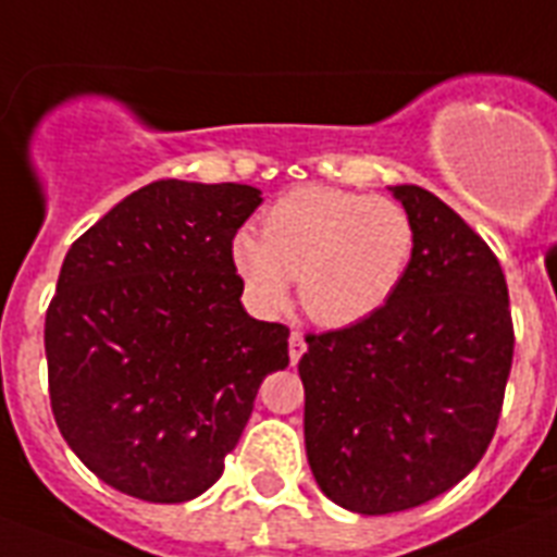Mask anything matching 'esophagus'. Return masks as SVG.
Masks as SVG:
<instances>
[{
  "instance_id": "esophagus-1",
  "label": "esophagus",
  "mask_w": 557,
  "mask_h": 557,
  "mask_svg": "<svg viewBox=\"0 0 557 557\" xmlns=\"http://www.w3.org/2000/svg\"><path fill=\"white\" fill-rule=\"evenodd\" d=\"M305 350H307L305 335L298 333V330H293V333H289V361H293V364H298V358L305 356Z\"/></svg>"
}]
</instances>
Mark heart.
<instances>
[{"instance_id": "b5f03b06", "label": "heart", "mask_w": 557, "mask_h": 557, "mask_svg": "<svg viewBox=\"0 0 557 557\" xmlns=\"http://www.w3.org/2000/svg\"><path fill=\"white\" fill-rule=\"evenodd\" d=\"M412 252L416 224L398 201L305 185L268 207L261 236L238 230L230 261L259 310H284L289 278H298L315 324L352 327L395 296Z\"/></svg>"}]
</instances>
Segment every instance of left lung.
<instances>
[{
	"instance_id": "left-lung-1",
	"label": "left lung",
	"mask_w": 557,
	"mask_h": 557,
	"mask_svg": "<svg viewBox=\"0 0 557 557\" xmlns=\"http://www.w3.org/2000/svg\"><path fill=\"white\" fill-rule=\"evenodd\" d=\"M389 190L416 224L401 287L361 324L307 333L298 361L312 475L361 516L421 507L475 470L516 350L498 256L430 190Z\"/></svg>"
}]
</instances>
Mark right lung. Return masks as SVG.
Instances as JSON below:
<instances>
[{
    "label": "right lung",
    "mask_w": 557,
    "mask_h": 557,
    "mask_svg": "<svg viewBox=\"0 0 557 557\" xmlns=\"http://www.w3.org/2000/svg\"><path fill=\"white\" fill-rule=\"evenodd\" d=\"M259 205L250 185L162 178L64 256L45 315L50 410L119 493L182 504L210 490L264 375L289 364V330L247 315L230 261Z\"/></svg>",
    "instance_id": "1"
}]
</instances>
